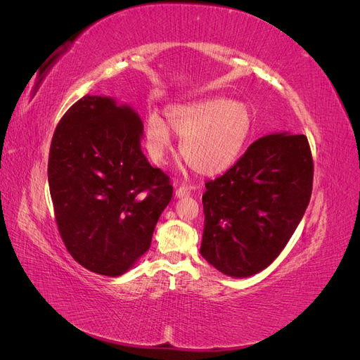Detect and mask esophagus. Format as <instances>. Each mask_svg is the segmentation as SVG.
<instances>
[{"label": "esophagus", "mask_w": 360, "mask_h": 360, "mask_svg": "<svg viewBox=\"0 0 360 360\" xmlns=\"http://www.w3.org/2000/svg\"><path fill=\"white\" fill-rule=\"evenodd\" d=\"M192 186H188V184H181L176 189V197L177 198H183V197H189L191 192H192Z\"/></svg>", "instance_id": "1"}]
</instances>
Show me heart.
I'll return each mask as SVG.
<instances>
[{"label": "heart", "mask_w": 360, "mask_h": 360, "mask_svg": "<svg viewBox=\"0 0 360 360\" xmlns=\"http://www.w3.org/2000/svg\"><path fill=\"white\" fill-rule=\"evenodd\" d=\"M165 117L172 132L183 139L184 160L202 176H216L231 168L243 153L255 126L250 105L228 97L169 105ZM168 126L156 114L146 122V150L156 163L165 162L172 150Z\"/></svg>", "instance_id": "heart-1"}]
</instances>
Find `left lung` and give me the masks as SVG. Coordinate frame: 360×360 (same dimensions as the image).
Returning <instances> with one entry per match:
<instances>
[{"mask_svg": "<svg viewBox=\"0 0 360 360\" xmlns=\"http://www.w3.org/2000/svg\"><path fill=\"white\" fill-rule=\"evenodd\" d=\"M304 135L270 134L249 146L224 176L205 183L201 255L221 274H259L296 231L312 192Z\"/></svg>", "mask_w": 360, "mask_h": 360, "instance_id": "left-lung-1", "label": "left lung"}]
</instances>
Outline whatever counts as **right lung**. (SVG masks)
Masks as SVG:
<instances>
[{"label": "right lung", "mask_w": 360, "mask_h": 360, "mask_svg": "<svg viewBox=\"0 0 360 360\" xmlns=\"http://www.w3.org/2000/svg\"><path fill=\"white\" fill-rule=\"evenodd\" d=\"M143 134L132 106L90 94L53 132L48 181L58 231L94 274L115 278L132 269L172 198L169 177L141 151Z\"/></svg>", "instance_id": "right-lung-1"}]
</instances>
